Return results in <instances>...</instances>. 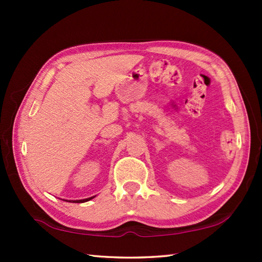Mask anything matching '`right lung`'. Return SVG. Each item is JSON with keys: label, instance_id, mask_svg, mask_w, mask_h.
<instances>
[{"label": "right lung", "instance_id": "right-lung-1", "mask_svg": "<svg viewBox=\"0 0 262 262\" xmlns=\"http://www.w3.org/2000/svg\"><path fill=\"white\" fill-rule=\"evenodd\" d=\"M95 196H96V195H95ZM95 196H91V198H88V199H82V200H69L68 202H73V203H83V202H86V201L92 200V199H94ZM64 201H67V200H64Z\"/></svg>", "mask_w": 262, "mask_h": 262}]
</instances>
